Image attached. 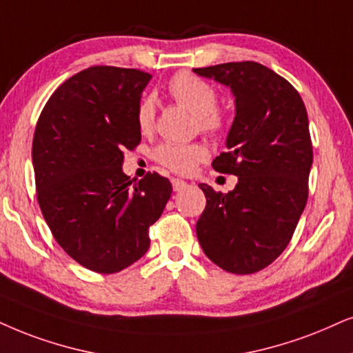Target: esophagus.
<instances>
[{"instance_id": "1", "label": "esophagus", "mask_w": 353, "mask_h": 353, "mask_svg": "<svg viewBox=\"0 0 353 353\" xmlns=\"http://www.w3.org/2000/svg\"><path fill=\"white\" fill-rule=\"evenodd\" d=\"M171 182H172V189L176 190V192L182 190V189H184V187L187 185V182L182 181V179H172Z\"/></svg>"}]
</instances>
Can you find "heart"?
I'll list each match as a JSON object with an SVG mask.
<instances>
[{"mask_svg": "<svg viewBox=\"0 0 353 353\" xmlns=\"http://www.w3.org/2000/svg\"><path fill=\"white\" fill-rule=\"evenodd\" d=\"M169 96L177 104L185 107L197 117L200 130L221 133L225 130V117L218 112V92L203 79L190 73L176 74L168 84ZM156 120V102L151 96H145L137 109V123L140 130L148 133L153 130ZM210 156L203 143H163L154 151V159L169 171L177 174H190L200 163Z\"/></svg>", "mask_w": 353, "mask_h": 353, "instance_id": "obj_1", "label": "heart"}]
</instances>
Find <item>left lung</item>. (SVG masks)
Returning a JSON list of instances; mask_svg holds the SVG:
<instances>
[{
    "instance_id": "1",
    "label": "left lung",
    "mask_w": 353,
    "mask_h": 353,
    "mask_svg": "<svg viewBox=\"0 0 353 353\" xmlns=\"http://www.w3.org/2000/svg\"><path fill=\"white\" fill-rule=\"evenodd\" d=\"M234 96L226 151L213 159L234 174L228 194L200 184L207 197L197 238L205 256L231 274H254L288 246L307 200L313 164L310 123L301 96L287 79L256 61L194 68Z\"/></svg>"
}]
</instances>
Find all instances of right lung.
<instances>
[{
  "mask_svg": "<svg viewBox=\"0 0 353 353\" xmlns=\"http://www.w3.org/2000/svg\"><path fill=\"white\" fill-rule=\"evenodd\" d=\"M151 74L91 66L58 86L35 127L37 200L53 238L97 274H115L143 257L148 230L172 185L148 172L132 185L123 151L140 143L137 109Z\"/></svg>",
  "mask_w": 353,
  "mask_h": 353,
  "instance_id": "right-lung-1",
  "label": "right lung"
}]
</instances>
